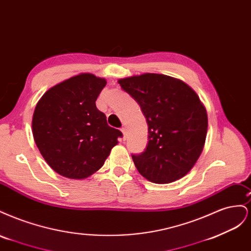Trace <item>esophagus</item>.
<instances>
[{"instance_id": "esophagus-1", "label": "esophagus", "mask_w": 251, "mask_h": 251, "mask_svg": "<svg viewBox=\"0 0 251 251\" xmlns=\"http://www.w3.org/2000/svg\"><path fill=\"white\" fill-rule=\"evenodd\" d=\"M121 130V132H123V134H124V139H126V126H123L120 128Z\"/></svg>"}]
</instances>
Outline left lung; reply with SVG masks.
Segmentation results:
<instances>
[{"instance_id": "left-lung-1", "label": "left lung", "mask_w": 251, "mask_h": 251, "mask_svg": "<svg viewBox=\"0 0 251 251\" xmlns=\"http://www.w3.org/2000/svg\"><path fill=\"white\" fill-rule=\"evenodd\" d=\"M137 101L149 126L146 151L132 155L136 169L154 183H171L191 171L206 139L207 113L195 91L180 79L146 73L119 79Z\"/></svg>"}]
</instances>
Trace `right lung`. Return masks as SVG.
Segmentation results:
<instances>
[{
  "label": "right lung",
  "mask_w": 251,
  "mask_h": 251,
  "mask_svg": "<svg viewBox=\"0 0 251 251\" xmlns=\"http://www.w3.org/2000/svg\"><path fill=\"white\" fill-rule=\"evenodd\" d=\"M104 78L82 73L49 89L37 102L33 138L50 168L70 179H85L100 170L123 136L96 108Z\"/></svg>",
  "instance_id": "obj_1"
}]
</instances>
